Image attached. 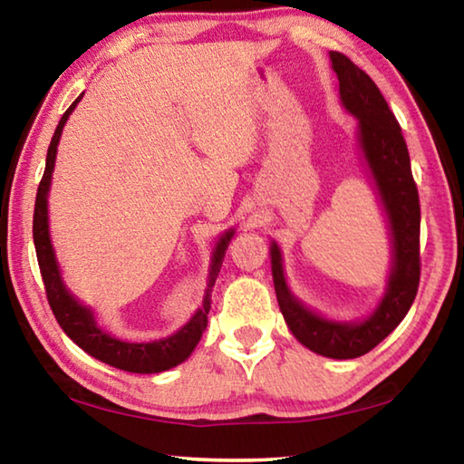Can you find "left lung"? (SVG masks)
I'll list each match as a JSON object with an SVG mask.
<instances>
[{
    "mask_svg": "<svg viewBox=\"0 0 464 464\" xmlns=\"http://www.w3.org/2000/svg\"><path fill=\"white\" fill-rule=\"evenodd\" d=\"M340 80L342 106L358 121L360 153L382 204L391 235V270L376 309L362 321H334L311 311L290 293L276 241L270 246L274 290L290 332L315 354L350 360L364 356L401 324L420 285V196L401 127L381 90L345 54L329 53Z\"/></svg>",
    "mask_w": 464,
    "mask_h": 464,
    "instance_id": "1",
    "label": "left lung"
}]
</instances>
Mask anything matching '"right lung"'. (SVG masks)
Listing matches in <instances>:
<instances>
[{"instance_id":"right-lung-1","label":"right lung","mask_w":464,"mask_h":464,"mask_svg":"<svg viewBox=\"0 0 464 464\" xmlns=\"http://www.w3.org/2000/svg\"><path fill=\"white\" fill-rule=\"evenodd\" d=\"M82 98L83 93L65 110V114L61 116L57 129H54L49 151H46L44 174L36 192L33 237H34L38 266H41L46 298H49L51 309L54 313V317H57L63 332L72 337V340L80 345L83 352H88L90 356L98 358L100 362H106L114 368H121V371L139 372V374L169 371V368L182 364L184 360L192 354L194 348L200 342L204 329H207L208 311H210V293H213L215 280L218 276V270H221L225 251L229 247V241L235 235V229L225 231L221 237H218L213 257H210L208 285H207V290H204L202 307L194 313L192 319L188 321L182 329H178L176 334H171L168 337H161V340L139 342V343L119 340V337L110 335L106 329H102L98 325L96 315H93V311L77 301V298L69 293L65 282H63L61 268H59L57 257H54V249H53L51 233H49V190H51V179H53V169H54V157H57V145L69 114L73 112L77 102Z\"/></svg>"}]
</instances>
